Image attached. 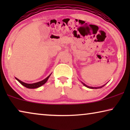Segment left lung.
Segmentation results:
<instances>
[{"mask_svg": "<svg viewBox=\"0 0 130 130\" xmlns=\"http://www.w3.org/2000/svg\"><path fill=\"white\" fill-rule=\"evenodd\" d=\"M83 84V85H84V86H85L86 87H87V88H90V89H98V88H102L103 86H104L105 85H104V86H101V87H98V88H95V87H90V86H87L86 85H85V83H83V82H82Z\"/></svg>", "mask_w": 130, "mask_h": 130, "instance_id": "obj_1", "label": "left lung"}]
</instances>
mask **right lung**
<instances>
[{"mask_svg": "<svg viewBox=\"0 0 130 130\" xmlns=\"http://www.w3.org/2000/svg\"><path fill=\"white\" fill-rule=\"evenodd\" d=\"M51 74H50V75L48 76L47 77H46L45 79H44L42 81H40V82H37V83H31V84H29V83H24L22 82L20 80H19L18 79H17V77H15V79L17 80L19 82V83H21V85H23V86L26 87V88H29V89H35V88H38L39 87L41 86L42 85H43L44 84H45V83L47 82V81L48 80V78L50 77V76Z\"/></svg>", "mask_w": 130, "mask_h": 130, "instance_id": "right-lung-1", "label": "right lung"}]
</instances>
